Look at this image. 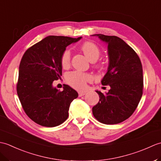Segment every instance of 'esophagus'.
I'll return each instance as SVG.
<instances>
[{"instance_id": "esophagus-1", "label": "esophagus", "mask_w": 161, "mask_h": 161, "mask_svg": "<svg viewBox=\"0 0 161 161\" xmlns=\"http://www.w3.org/2000/svg\"><path fill=\"white\" fill-rule=\"evenodd\" d=\"M86 91H79L78 92V95H79V97H81L83 96V95H86Z\"/></svg>"}]
</instances>
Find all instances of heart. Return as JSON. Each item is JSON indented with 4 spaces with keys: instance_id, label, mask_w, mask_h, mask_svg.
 Listing matches in <instances>:
<instances>
[{
    "instance_id": "obj_1",
    "label": "heart",
    "mask_w": 161,
    "mask_h": 161,
    "mask_svg": "<svg viewBox=\"0 0 161 161\" xmlns=\"http://www.w3.org/2000/svg\"><path fill=\"white\" fill-rule=\"evenodd\" d=\"M80 49L84 53V55L91 62L96 61L100 56V49L96 44L86 42L81 44ZM71 59V53L70 50H66L63 53L61 57V64L64 68H66L69 66ZM67 83L78 90H82L86 88V84L92 80V77L90 75L82 73L80 71H73L68 73L66 77Z\"/></svg>"
}]
</instances>
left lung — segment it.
<instances>
[{
	"mask_svg": "<svg viewBox=\"0 0 161 161\" xmlns=\"http://www.w3.org/2000/svg\"><path fill=\"white\" fill-rule=\"evenodd\" d=\"M93 36L108 44L109 65L101 82L111 88L106 94L96 91L100 100L92 111L101 123L118 124L133 114L142 97V64L137 53L119 37L102 34Z\"/></svg>",
	"mask_w": 161,
	"mask_h": 161,
	"instance_id": "left-lung-1",
	"label": "left lung"
}]
</instances>
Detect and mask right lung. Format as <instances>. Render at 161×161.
Returning <instances> with one entry per match:
<instances>
[{
  "label": "right lung",
  "mask_w": 161,
  "mask_h": 161,
  "mask_svg": "<svg viewBox=\"0 0 161 161\" xmlns=\"http://www.w3.org/2000/svg\"><path fill=\"white\" fill-rule=\"evenodd\" d=\"M81 38L48 36L23 55L16 91L24 111L36 124L54 127L67 119L70 104L78 93L66 84L61 91L53 83L62 75L61 57L66 47Z\"/></svg>",
  "instance_id": "right-lung-1"
}]
</instances>
